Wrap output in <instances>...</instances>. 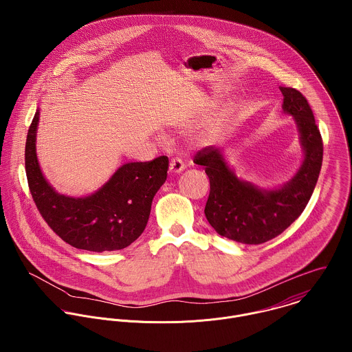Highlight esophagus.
Returning a JSON list of instances; mask_svg holds the SVG:
<instances>
[{"label":"esophagus","mask_w":352,"mask_h":352,"mask_svg":"<svg viewBox=\"0 0 352 352\" xmlns=\"http://www.w3.org/2000/svg\"><path fill=\"white\" fill-rule=\"evenodd\" d=\"M184 169H186V165H184V162H183L182 158L173 157V158L170 160V162H169V170H170L172 173H180V172H183Z\"/></svg>","instance_id":"34e87169"}]
</instances>
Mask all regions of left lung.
I'll use <instances>...</instances> for the list:
<instances>
[{"label": "left lung", "mask_w": 352, "mask_h": 352, "mask_svg": "<svg viewBox=\"0 0 352 352\" xmlns=\"http://www.w3.org/2000/svg\"><path fill=\"white\" fill-rule=\"evenodd\" d=\"M279 89L283 112L293 116L303 151L300 169L286 184L265 190L240 179L215 146L204 148L194 160L210 179L204 207L208 223L222 237L241 244H263L283 233L305 210L322 165V140L309 102L294 88Z\"/></svg>", "instance_id": "1"}]
</instances>
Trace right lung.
<instances>
[{
  "instance_id": "add662e5",
  "label": "right lung",
  "mask_w": 352,
  "mask_h": 352,
  "mask_svg": "<svg viewBox=\"0 0 352 352\" xmlns=\"http://www.w3.org/2000/svg\"><path fill=\"white\" fill-rule=\"evenodd\" d=\"M39 109L25 142V172L34 201L51 229L77 250L119 251L145 230L151 201L166 180L169 160L161 155L148 162H127L98 191L87 197L56 192L46 180L36 155Z\"/></svg>"
}]
</instances>
